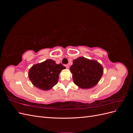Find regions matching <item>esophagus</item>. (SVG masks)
Returning a JSON list of instances; mask_svg holds the SVG:
<instances>
[{"instance_id":"34e87169","label":"esophagus","mask_w":133,"mask_h":133,"mask_svg":"<svg viewBox=\"0 0 133 133\" xmlns=\"http://www.w3.org/2000/svg\"><path fill=\"white\" fill-rule=\"evenodd\" d=\"M65 67L67 68V69H68V68H69V65H68V64H66V65H65Z\"/></svg>"}]
</instances>
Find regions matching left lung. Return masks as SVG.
<instances>
[{"mask_svg": "<svg viewBox=\"0 0 133 133\" xmlns=\"http://www.w3.org/2000/svg\"><path fill=\"white\" fill-rule=\"evenodd\" d=\"M70 70L74 84L84 89L95 87L103 74V67L98 62L83 57L73 60Z\"/></svg>", "mask_w": 133, "mask_h": 133, "instance_id": "8db88e82", "label": "left lung"}]
</instances>
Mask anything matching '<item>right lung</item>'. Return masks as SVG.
<instances>
[{"label": "right lung", "mask_w": 133, "mask_h": 133, "mask_svg": "<svg viewBox=\"0 0 133 133\" xmlns=\"http://www.w3.org/2000/svg\"><path fill=\"white\" fill-rule=\"evenodd\" d=\"M65 69L62 64H56L54 60L47 59L32 66L28 76L32 84L38 89L49 90L58 83L59 74Z\"/></svg>", "instance_id": "obj_1"}]
</instances>
